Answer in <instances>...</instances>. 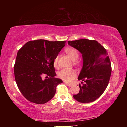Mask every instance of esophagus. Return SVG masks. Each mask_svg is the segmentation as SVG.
Returning a JSON list of instances; mask_svg holds the SVG:
<instances>
[{"mask_svg":"<svg viewBox=\"0 0 127 127\" xmlns=\"http://www.w3.org/2000/svg\"><path fill=\"white\" fill-rule=\"evenodd\" d=\"M65 84L67 86H68L69 87H72V86H73L72 84H70V83H65Z\"/></svg>","mask_w":127,"mask_h":127,"instance_id":"34e87169","label":"esophagus"}]
</instances>
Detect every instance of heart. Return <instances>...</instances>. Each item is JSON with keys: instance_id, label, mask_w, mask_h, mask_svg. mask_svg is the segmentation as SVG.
Segmentation results:
<instances>
[{"instance_id": "b5f03b06", "label": "heart", "mask_w": 127, "mask_h": 127, "mask_svg": "<svg viewBox=\"0 0 127 127\" xmlns=\"http://www.w3.org/2000/svg\"><path fill=\"white\" fill-rule=\"evenodd\" d=\"M65 51L68 57L73 61H76L78 59L79 54L77 49L72 48V47H69V48L65 49ZM58 57H56L54 61V65L55 66H57L58 65ZM58 76L60 78L63 79L66 82H72L76 78L77 73L73 69H62L59 72Z\"/></svg>"}]
</instances>
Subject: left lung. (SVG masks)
<instances>
[{"instance_id": "8db88e82", "label": "left lung", "mask_w": 127, "mask_h": 127, "mask_svg": "<svg viewBox=\"0 0 127 127\" xmlns=\"http://www.w3.org/2000/svg\"><path fill=\"white\" fill-rule=\"evenodd\" d=\"M68 44L78 50L83 59L78 79L85 83L79 85V93L73 97L81 103L93 102L104 93L110 80L111 66L108 54L95 40L80 39L69 41Z\"/></svg>"}]
</instances>
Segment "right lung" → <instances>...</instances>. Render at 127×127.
I'll return each mask as SVG.
<instances>
[{
  "label": "right lung",
  "instance_id": "right-lung-1",
  "mask_svg": "<svg viewBox=\"0 0 127 127\" xmlns=\"http://www.w3.org/2000/svg\"><path fill=\"white\" fill-rule=\"evenodd\" d=\"M65 42L30 41L18 50L14 66V77L17 86L27 100L43 104L54 96L57 86L63 81L54 77V61ZM44 75L49 78L43 80Z\"/></svg>",
  "mask_w": 127,
  "mask_h": 127
}]
</instances>
